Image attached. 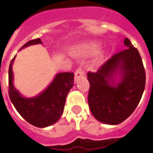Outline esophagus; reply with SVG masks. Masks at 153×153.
Returning <instances> with one entry per match:
<instances>
[{"instance_id": "1", "label": "esophagus", "mask_w": 153, "mask_h": 153, "mask_svg": "<svg viewBox=\"0 0 153 153\" xmlns=\"http://www.w3.org/2000/svg\"><path fill=\"white\" fill-rule=\"evenodd\" d=\"M84 76V72L82 70L81 68H79L77 70H76L75 72V77H74V79H75V81H76L79 77H81V76Z\"/></svg>"}]
</instances>
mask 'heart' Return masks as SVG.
Wrapping results in <instances>:
<instances>
[{"instance_id": "heart-1", "label": "heart", "mask_w": 153, "mask_h": 153, "mask_svg": "<svg viewBox=\"0 0 153 153\" xmlns=\"http://www.w3.org/2000/svg\"><path fill=\"white\" fill-rule=\"evenodd\" d=\"M87 48L91 53H96L97 49H98V45L96 42L90 43L89 45L87 46Z\"/></svg>"}]
</instances>
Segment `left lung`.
<instances>
[{
    "label": "left lung",
    "instance_id": "left-lung-1",
    "mask_svg": "<svg viewBox=\"0 0 153 153\" xmlns=\"http://www.w3.org/2000/svg\"><path fill=\"white\" fill-rule=\"evenodd\" d=\"M126 49L114 55L96 73L89 72L88 104L97 121L115 125L127 119L137 108L146 86L140 54L128 38Z\"/></svg>",
    "mask_w": 153,
    "mask_h": 153
}]
</instances>
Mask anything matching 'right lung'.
<instances>
[{
  "label": "right lung",
  "mask_w": 153,
  "mask_h": 153,
  "mask_svg": "<svg viewBox=\"0 0 153 153\" xmlns=\"http://www.w3.org/2000/svg\"><path fill=\"white\" fill-rule=\"evenodd\" d=\"M42 44L40 39L31 40L20 49ZM11 60L8 70L9 97L17 111L25 121L38 128H45L58 121L63 112L68 93L74 86L73 73H59L48 87L37 96L25 97L14 86Z\"/></svg>",
  "instance_id": "1"
}]
</instances>
